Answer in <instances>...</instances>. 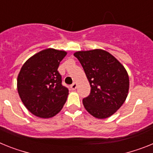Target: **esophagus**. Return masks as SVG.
Returning a JSON list of instances; mask_svg holds the SVG:
<instances>
[{
    "instance_id": "esophagus-1",
    "label": "esophagus",
    "mask_w": 153,
    "mask_h": 153,
    "mask_svg": "<svg viewBox=\"0 0 153 153\" xmlns=\"http://www.w3.org/2000/svg\"><path fill=\"white\" fill-rule=\"evenodd\" d=\"M76 88H77V84L75 83V82H74L72 85H71V90H75L76 89Z\"/></svg>"
}]
</instances>
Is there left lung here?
Here are the masks:
<instances>
[{"instance_id":"left-lung-1","label":"left lung","mask_w":153,"mask_h":153,"mask_svg":"<svg viewBox=\"0 0 153 153\" xmlns=\"http://www.w3.org/2000/svg\"><path fill=\"white\" fill-rule=\"evenodd\" d=\"M84 69L91 93L82 101L88 113L97 119H106L119 109L126 101L129 78L124 66L102 49L74 53Z\"/></svg>"}]
</instances>
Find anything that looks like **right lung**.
<instances>
[{"label": "right lung", "mask_w": 153, "mask_h": 153, "mask_svg": "<svg viewBox=\"0 0 153 153\" xmlns=\"http://www.w3.org/2000/svg\"><path fill=\"white\" fill-rule=\"evenodd\" d=\"M66 54L65 51L45 49L28 58L21 67L17 80L18 94L27 109L35 116L51 118L66 102L68 89L62 85L58 71Z\"/></svg>", "instance_id": "add662e5"}]
</instances>
